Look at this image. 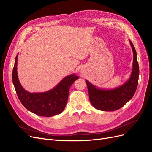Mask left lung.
Returning <instances> with one entry per match:
<instances>
[{"mask_svg":"<svg viewBox=\"0 0 152 152\" xmlns=\"http://www.w3.org/2000/svg\"><path fill=\"white\" fill-rule=\"evenodd\" d=\"M133 53L132 70L126 83L112 89H99L86 80L89 100L93 107L102 111H115L124 107L134 96L138 84L139 65L134 46L129 40Z\"/></svg>","mask_w":152,"mask_h":152,"instance_id":"left-lung-1","label":"left lung"}]
</instances>
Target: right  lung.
I'll return each instance as SVG.
<instances>
[{"label":"right lung","instance_id":"1","mask_svg":"<svg viewBox=\"0 0 152 152\" xmlns=\"http://www.w3.org/2000/svg\"><path fill=\"white\" fill-rule=\"evenodd\" d=\"M18 54L16 57L12 70V82L22 104L30 112L39 116L50 117L61 113L66 107L70 87L79 77L75 73L69 75L63 78L53 89L44 93H31L24 89L18 79Z\"/></svg>","mask_w":152,"mask_h":152}]
</instances>
